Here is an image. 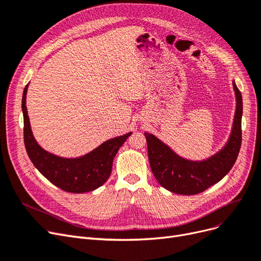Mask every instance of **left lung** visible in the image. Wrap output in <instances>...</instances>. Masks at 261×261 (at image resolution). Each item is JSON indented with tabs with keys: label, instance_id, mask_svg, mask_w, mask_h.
Masks as SVG:
<instances>
[{
	"label": "left lung",
	"instance_id": "obj_1",
	"mask_svg": "<svg viewBox=\"0 0 261 261\" xmlns=\"http://www.w3.org/2000/svg\"><path fill=\"white\" fill-rule=\"evenodd\" d=\"M236 94V113L232 128L225 146L204 160L182 158L166 143L145 132L148 159L153 176L159 184L178 195H197L223 179L233 167L242 141V95L232 81Z\"/></svg>",
	"mask_w": 261,
	"mask_h": 261
}]
</instances>
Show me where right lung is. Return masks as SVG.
<instances>
[{
    "mask_svg": "<svg viewBox=\"0 0 261 261\" xmlns=\"http://www.w3.org/2000/svg\"><path fill=\"white\" fill-rule=\"evenodd\" d=\"M28 87L29 84L23 90L21 102L23 139L28 156L34 167L55 186L67 192L83 194L102 186L111 175L116 153L132 132L105 141L81 157L64 158L54 155L38 145L33 137L25 106Z\"/></svg>",
    "mask_w": 261,
    "mask_h": 261,
    "instance_id": "right-lung-1",
    "label": "right lung"
}]
</instances>
